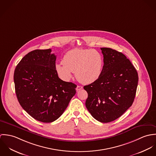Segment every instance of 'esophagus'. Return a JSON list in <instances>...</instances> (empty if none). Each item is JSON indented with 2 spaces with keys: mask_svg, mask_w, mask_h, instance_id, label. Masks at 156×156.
Masks as SVG:
<instances>
[{
  "mask_svg": "<svg viewBox=\"0 0 156 156\" xmlns=\"http://www.w3.org/2000/svg\"><path fill=\"white\" fill-rule=\"evenodd\" d=\"M82 88H83V87H82V86H77V88H76V90L78 91V90H80V89H82Z\"/></svg>",
  "mask_w": 156,
  "mask_h": 156,
  "instance_id": "obj_1",
  "label": "esophagus"
}]
</instances>
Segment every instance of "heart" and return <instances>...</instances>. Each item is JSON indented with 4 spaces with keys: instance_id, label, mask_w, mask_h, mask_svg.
I'll list each match as a JSON object with an SVG mask.
<instances>
[{
    "instance_id": "obj_1",
    "label": "heart",
    "mask_w": 156,
    "mask_h": 156,
    "mask_svg": "<svg viewBox=\"0 0 156 156\" xmlns=\"http://www.w3.org/2000/svg\"><path fill=\"white\" fill-rule=\"evenodd\" d=\"M63 64L56 66L59 77L69 80L73 73L77 79L83 84H90L97 81L101 76L104 59L98 51L92 49H73L64 55Z\"/></svg>"
}]
</instances>
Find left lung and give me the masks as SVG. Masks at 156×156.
I'll return each instance as SVG.
<instances>
[{
	"label": "left lung",
	"mask_w": 156,
	"mask_h": 156,
	"mask_svg": "<svg viewBox=\"0 0 156 156\" xmlns=\"http://www.w3.org/2000/svg\"><path fill=\"white\" fill-rule=\"evenodd\" d=\"M104 66L100 77L83 87L86 107L97 121L107 123L120 117L133 104L138 83L136 69L127 57L111 48H101Z\"/></svg>",
	"instance_id": "1"
}]
</instances>
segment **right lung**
Listing matches in <instances>:
<instances>
[{"mask_svg": "<svg viewBox=\"0 0 156 156\" xmlns=\"http://www.w3.org/2000/svg\"><path fill=\"white\" fill-rule=\"evenodd\" d=\"M51 49L25 55L14 74L15 90L23 109L34 119L51 122L59 118L75 95L77 85L59 78L56 56Z\"/></svg>", "mask_w": 156, "mask_h": 156, "instance_id": "obj_1", "label": "right lung"}]
</instances>
